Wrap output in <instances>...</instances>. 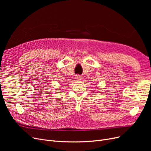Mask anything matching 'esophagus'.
<instances>
[{
	"mask_svg": "<svg viewBox=\"0 0 151 151\" xmlns=\"http://www.w3.org/2000/svg\"><path fill=\"white\" fill-rule=\"evenodd\" d=\"M76 78L77 80H81V79H82V76H81L77 75V76H76Z\"/></svg>",
	"mask_w": 151,
	"mask_h": 151,
	"instance_id": "34e87169",
	"label": "esophagus"
}]
</instances>
